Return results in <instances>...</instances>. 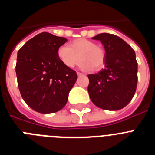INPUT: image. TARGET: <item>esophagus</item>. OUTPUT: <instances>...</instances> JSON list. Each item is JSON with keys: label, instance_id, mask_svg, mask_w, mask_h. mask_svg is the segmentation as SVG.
<instances>
[{"label": "esophagus", "instance_id": "34e87169", "mask_svg": "<svg viewBox=\"0 0 155 155\" xmlns=\"http://www.w3.org/2000/svg\"><path fill=\"white\" fill-rule=\"evenodd\" d=\"M77 74H78V77H80V76H83V74H81V73H80V72H77Z\"/></svg>", "mask_w": 155, "mask_h": 155}]
</instances>
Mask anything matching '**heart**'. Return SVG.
Instances as JSON below:
<instances>
[{
  "label": "heart",
  "mask_w": 155,
  "mask_h": 155,
  "mask_svg": "<svg viewBox=\"0 0 155 155\" xmlns=\"http://www.w3.org/2000/svg\"><path fill=\"white\" fill-rule=\"evenodd\" d=\"M57 55L63 64L69 68L76 65L79 57V67L83 71L100 69L105 61L104 50L86 39H75L69 46H61L57 50Z\"/></svg>",
  "instance_id": "heart-1"
}]
</instances>
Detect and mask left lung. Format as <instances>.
Returning a JSON list of instances; mask_svg holds the SVG:
<instances>
[{"label":"left lung","mask_w":155,"mask_h":155,"mask_svg":"<svg viewBox=\"0 0 155 155\" xmlns=\"http://www.w3.org/2000/svg\"><path fill=\"white\" fill-rule=\"evenodd\" d=\"M92 39L105 48V68L88 74L91 102L105 110H120L130 102L137 84V62L131 46L117 35L101 33Z\"/></svg>","instance_id":"1"}]
</instances>
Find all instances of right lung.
Here are the masks:
<instances>
[{
    "label": "right lung",
    "instance_id": "obj_1",
    "mask_svg": "<svg viewBox=\"0 0 155 155\" xmlns=\"http://www.w3.org/2000/svg\"><path fill=\"white\" fill-rule=\"evenodd\" d=\"M68 39L42 32L18 50L15 71L21 97L40 113H53L65 106L76 82L74 71L63 64L57 50Z\"/></svg>",
    "mask_w": 155,
    "mask_h": 155
}]
</instances>
